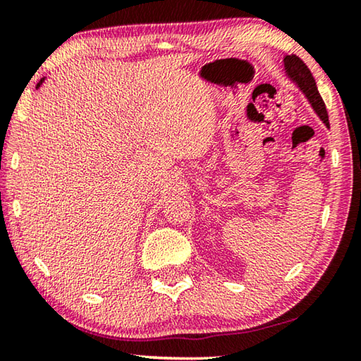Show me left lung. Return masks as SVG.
Returning <instances> with one entry per match:
<instances>
[{"mask_svg":"<svg viewBox=\"0 0 361 361\" xmlns=\"http://www.w3.org/2000/svg\"><path fill=\"white\" fill-rule=\"evenodd\" d=\"M283 62H285L286 75H288L293 81L298 84V87L302 90L305 97H307V100L315 109V113L319 114V118L325 122L326 127H329L325 102H323L319 90H317L315 79L312 76V73H310V70L307 68V65H305L298 56H295V54H291V56H285Z\"/></svg>","mask_w":361,"mask_h":361,"instance_id":"8db88e82","label":"left lung"}]
</instances>
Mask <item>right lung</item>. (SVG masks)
I'll return each mask as SVG.
<instances>
[{"instance_id":"obj_1","label":"right lung","mask_w":361,"mask_h":361,"mask_svg":"<svg viewBox=\"0 0 361 361\" xmlns=\"http://www.w3.org/2000/svg\"><path fill=\"white\" fill-rule=\"evenodd\" d=\"M41 82H42V79H41ZM38 85H39V84H38Z\"/></svg>"}]
</instances>
